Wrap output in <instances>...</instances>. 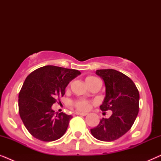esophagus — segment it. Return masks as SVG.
<instances>
[{"mask_svg":"<svg viewBox=\"0 0 161 161\" xmlns=\"http://www.w3.org/2000/svg\"><path fill=\"white\" fill-rule=\"evenodd\" d=\"M75 114H77V115H80V116H85L87 115V113H80V112H76Z\"/></svg>","mask_w":161,"mask_h":161,"instance_id":"esophagus-1","label":"esophagus"}]
</instances>
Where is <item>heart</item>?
<instances>
[{
	"instance_id": "heart-1",
	"label": "heart",
	"mask_w": 161,
	"mask_h": 161,
	"mask_svg": "<svg viewBox=\"0 0 161 161\" xmlns=\"http://www.w3.org/2000/svg\"><path fill=\"white\" fill-rule=\"evenodd\" d=\"M86 83L90 88L96 83H100V80L94 76H89L86 78ZM72 105L76 108L77 109L81 111H86L89 109L90 103L87 100H75L72 102Z\"/></svg>"
}]
</instances>
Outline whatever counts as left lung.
I'll return each mask as SVG.
<instances>
[{"instance_id": "left-lung-1", "label": "left lung", "mask_w": 161, "mask_h": 161, "mask_svg": "<svg viewBox=\"0 0 161 161\" xmlns=\"http://www.w3.org/2000/svg\"><path fill=\"white\" fill-rule=\"evenodd\" d=\"M103 78L105 97L101 111H111L108 119L103 118L91 129L92 136L103 142H113L125 135L133 126L139 109V92L129 77L115 69H97Z\"/></svg>"}]
</instances>
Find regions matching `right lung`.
<instances>
[{"label": "right lung", "mask_w": 161, "mask_h": 161, "mask_svg": "<svg viewBox=\"0 0 161 161\" xmlns=\"http://www.w3.org/2000/svg\"><path fill=\"white\" fill-rule=\"evenodd\" d=\"M80 75L77 69L47 65L32 72L19 93V114L28 131L37 139L53 142L67 130L72 116L52 110L56 100L65 94L72 79Z\"/></svg>", "instance_id": "right-lung-1"}]
</instances>
